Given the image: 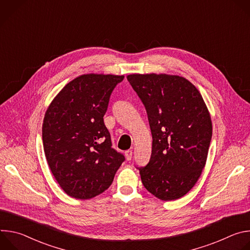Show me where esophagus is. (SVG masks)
<instances>
[{
	"mask_svg": "<svg viewBox=\"0 0 250 250\" xmlns=\"http://www.w3.org/2000/svg\"><path fill=\"white\" fill-rule=\"evenodd\" d=\"M125 155L126 160H130L131 157H132V151H131V150H126V151L125 152Z\"/></svg>",
	"mask_w": 250,
	"mask_h": 250,
	"instance_id": "obj_1",
	"label": "esophagus"
}]
</instances>
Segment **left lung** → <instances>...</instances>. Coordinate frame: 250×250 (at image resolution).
<instances>
[{
    "mask_svg": "<svg viewBox=\"0 0 250 250\" xmlns=\"http://www.w3.org/2000/svg\"><path fill=\"white\" fill-rule=\"evenodd\" d=\"M126 78L146 106L152 134L150 160L138 168L141 182L162 201L179 199L195 186L206 165L212 125L205 101L181 76Z\"/></svg>",
    "mask_w": 250,
    "mask_h": 250,
    "instance_id": "obj_1",
    "label": "left lung"
}]
</instances>
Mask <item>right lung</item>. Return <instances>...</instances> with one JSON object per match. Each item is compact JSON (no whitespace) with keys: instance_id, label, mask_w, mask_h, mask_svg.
<instances>
[{"instance_id":"right-lung-1","label":"right lung","mask_w":250,"mask_h":250,"mask_svg":"<svg viewBox=\"0 0 250 250\" xmlns=\"http://www.w3.org/2000/svg\"><path fill=\"white\" fill-rule=\"evenodd\" d=\"M124 75L84 74L55 96L44 115L42 141L48 166L63 191L87 200L108 189L125 156L112 148L104 124L110 96Z\"/></svg>"}]
</instances>
